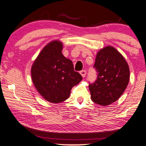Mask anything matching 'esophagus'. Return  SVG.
<instances>
[{"instance_id":"1","label":"esophagus","mask_w":146,"mask_h":146,"mask_svg":"<svg viewBox=\"0 0 146 146\" xmlns=\"http://www.w3.org/2000/svg\"><path fill=\"white\" fill-rule=\"evenodd\" d=\"M80 73L81 74V75L83 77V78H85V76H86V71H85V70H82V71L80 72Z\"/></svg>"}]
</instances>
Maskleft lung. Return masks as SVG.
<instances>
[{
    "mask_svg": "<svg viewBox=\"0 0 146 146\" xmlns=\"http://www.w3.org/2000/svg\"><path fill=\"white\" fill-rule=\"evenodd\" d=\"M93 67L98 77L95 82L89 84L92 101L101 106L117 101L130 79L129 66L124 58L113 46H106L98 53Z\"/></svg>",
    "mask_w": 146,
    "mask_h": 146,
    "instance_id": "obj_1",
    "label": "left lung"
}]
</instances>
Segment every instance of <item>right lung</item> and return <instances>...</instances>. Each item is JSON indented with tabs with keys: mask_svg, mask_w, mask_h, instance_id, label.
I'll use <instances>...</instances> for the list:
<instances>
[{
	"mask_svg": "<svg viewBox=\"0 0 146 146\" xmlns=\"http://www.w3.org/2000/svg\"><path fill=\"white\" fill-rule=\"evenodd\" d=\"M62 44L51 42L37 57L31 67V78L38 93L46 101L60 103L67 100L71 88L82 80L74 71L71 60L62 53Z\"/></svg>",
	"mask_w": 146,
	"mask_h": 146,
	"instance_id": "add662e5",
	"label": "right lung"
}]
</instances>
